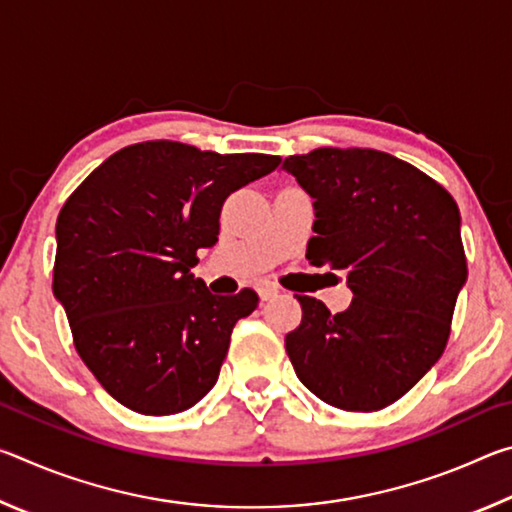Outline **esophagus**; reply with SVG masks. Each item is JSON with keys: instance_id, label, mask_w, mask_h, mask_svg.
I'll return each instance as SVG.
<instances>
[{"instance_id": "obj_1", "label": "esophagus", "mask_w": 512, "mask_h": 512, "mask_svg": "<svg viewBox=\"0 0 512 512\" xmlns=\"http://www.w3.org/2000/svg\"><path fill=\"white\" fill-rule=\"evenodd\" d=\"M277 293H280V289L273 287V284H262V287H259V298H262L264 302L277 298Z\"/></svg>"}]
</instances>
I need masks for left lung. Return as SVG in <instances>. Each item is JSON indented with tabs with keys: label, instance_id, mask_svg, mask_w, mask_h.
I'll return each mask as SVG.
<instances>
[{
	"label": "left lung",
	"instance_id": "8db88e82",
	"mask_svg": "<svg viewBox=\"0 0 512 512\" xmlns=\"http://www.w3.org/2000/svg\"><path fill=\"white\" fill-rule=\"evenodd\" d=\"M314 198L307 259L348 275L352 302L332 314L298 296L284 345L298 379L343 411L400 400L443 354L467 280L461 212L436 180L375 149H316L282 164Z\"/></svg>",
	"mask_w": 512,
	"mask_h": 512
}]
</instances>
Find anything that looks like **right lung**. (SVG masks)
<instances>
[{"instance_id":"add662e5","label":"right lung","mask_w":512,"mask_h":512,"mask_svg":"<svg viewBox=\"0 0 512 512\" xmlns=\"http://www.w3.org/2000/svg\"><path fill=\"white\" fill-rule=\"evenodd\" d=\"M277 164V155L142 142L110 155L65 201L54 296L79 357L126 409L171 415L212 391L232 327L259 298L210 293L192 273L196 250L219 241L225 198Z\"/></svg>"}]
</instances>
